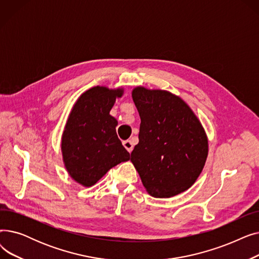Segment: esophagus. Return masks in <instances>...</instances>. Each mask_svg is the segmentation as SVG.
Here are the masks:
<instances>
[{
  "instance_id": "esophagus-1",
  "label": "esophagus",
  "mask_w": 259,
  "mask_h": 259,
  "mask_svg": "<svg viewBox=\"0 0 259 259\" xmlns=\"http://www.w3.org/2000/svg\"><path fill=\"white\" fill-rule=\"evenodd\" d=\"M122 145H124V147L127 149V151H128L129 153L133 150V145H132L131 141H125V142H122Z\"/></svg>"
}]
</instances>
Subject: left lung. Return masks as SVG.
<instances>
[{
	"label": "left lung",
	"mask_w": 259,
	"mask_h": 259,
	"mask_svg": "<svg viewBox=\"0 0 259 259\" xmlns=\"http://www.w3.org/2000/svg\"><path fill=\"white\" fill-rule=\"evenodd\" d=\"M132 99L141 127L130 160L147 192L157 198L185 192L196 182L208 156L201 122L184 100L169 91L139 86Z\"/></svg>",
	"instance_id": "obj_1"
}]
</instances>
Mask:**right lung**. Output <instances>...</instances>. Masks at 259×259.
I'll use <instances>...</instances> for the list:
<instances>
[{
  "label": "right lung",
  "instance_id": "add662e5",
  "mask_svg": "<svg viewBox=\"0 0 259 259\" xmlns=\"http://www.w3.org/2000/svg\"><path fill=\"white\" fill-rule=\"evenodd\" d=\"M124 89L104 86L85 91L73 105L62 135V155L71 179L84 187L97 184L112 167L130 158L110 115Z\"/></svg>",
  "mask_w": 259,
  "mask_h": 259
}]
</instances>
